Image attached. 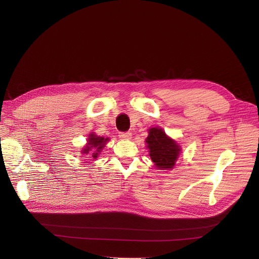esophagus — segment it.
I'll return each mask as SVG.
<instances>
[{"instance_id":"34e87169","label":"esophagus","mask_w":259,"mask_h":259,"mask_svg":"<svg viewBox=\"0 0 259 259\" xmlns=\"http://www.w3.org/2000/svg\"><path fill=\"white\" fill-rule=\"evenodd\" d=\"M119 136L122 139H130L131 138V133L130 132H120Z\"/></svg>"}]
</instances>
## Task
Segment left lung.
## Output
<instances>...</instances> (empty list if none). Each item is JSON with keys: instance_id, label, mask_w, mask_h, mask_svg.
I'll return each mask as SVG.
<instances>
[{"instance_id": "left-lung-1", "label": "left lung", "mask_w": 259, "mask_h": 259, "mask_svg": "<svg viewBox=\"0 0 259 259\" xmlns=\"http://www.w3.org/2000/svg\"><path fill=\"white\" fill-rule=\"evenodd\" d=\"M146 143L150 150V157L158 168L170 169L174 167L181 151L175 140L167 137L162 129L151 128Z\"/></svg>"}]
</instances>
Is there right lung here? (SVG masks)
I'll list each match as a JSON object with an SVG mask.
<instances>
[{"label":"right lung","mask_w":259,"mask_h":259,"mask_svg":"<svg viewBox=\"0 0 259 259\" xmlns=\"http://www.w3.org/2000/svg\"><path fill=\"white\" fill-rule=\"evenodd\" d=\"M108 138H104V137H100V136H97L95 134H91L89 136V142H88V147L83 150L82 153H85L88 154L89 151H91V149H96V152H100V150L104 147L105 143L107 142ZM98 156V153H94L93 154V157L94 158H97Z\"/></svg>","instance_id":"obj_1"}]
</instances>
